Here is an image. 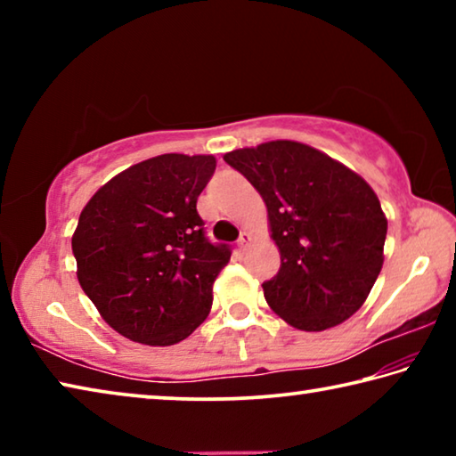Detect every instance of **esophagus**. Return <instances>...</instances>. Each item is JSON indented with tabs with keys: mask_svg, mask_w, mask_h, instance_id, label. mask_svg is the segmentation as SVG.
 <instances>
[{
	"mask_svg": "<svg viewBox=\"0 0 456 456\" xmlns=\"http://www.w3.org/2000/svg\"><path fill=\"white\" fill-rule=\"evenodd\" d=\"M251 241H253V239H251V235H249V233H245V231H243V233H241V237H239V241H237V247H239V251H247V249H249V245H251Z\"/></svg>",
	"mask_w": 456,
	"mask_h": 456,
	"instance_id": "obj_1",
	"label": "esophagus"
}]
</instances>
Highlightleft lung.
Wrapping results in <instances>:
<instances>
[{
    "label": "left lung",
    "instance_id": "left-lung-1",
    "mask_svg": "<svg viewBox=\"0 0 456 456\" xmlns=\"http://www.w3.org/2000/svg\"><path fill=\"white\" fill-rule=\"evenodd\" d=\"M264 199L281 267L269 307L304 331L334 328L364 305L384 264L388 219L358 173L310 144L269 141L225 152Z\"/></svg>",
    "mask_w": 456,
    "mask_h": 456
}]
</instances>
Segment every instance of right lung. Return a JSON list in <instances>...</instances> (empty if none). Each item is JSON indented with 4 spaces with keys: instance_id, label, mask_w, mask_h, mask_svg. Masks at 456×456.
<instances>
[{
    "instance_id": "add662e5",
    "label": "right lung",
    "mask_w": 456,
    "mask_h": 456,
    "mask_svg": "<svg viewBox=\"0 0 456 456\" xmlns=\"http://www.w3.org/2000/svg\"><path fill=\"white\" fill-rule=\"evenodd\" d=\"M213 154L168 152L128 167L84 207L72 235L76 275L102 320L133 342L173 346L211 312L225 245L203 235L197 199Z\"/></svg>"
}]
</instances>
